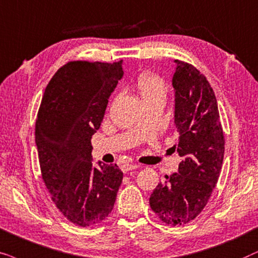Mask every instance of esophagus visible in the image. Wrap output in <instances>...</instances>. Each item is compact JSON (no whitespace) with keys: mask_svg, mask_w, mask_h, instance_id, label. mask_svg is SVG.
<instances>
[{"mask_svg":"<svg viewBox=\"0 0 258 258\" xmlns=\"http://www.w3.org/2000/svg\"><path fill=\"white\" fill-rule=\"evenodd\" d=\"M138 167L139 166L137 164H123V165H121V171H122V172L127 173L128 171L136 170V169H138Z\"/></svg>","mask_w":258,"mask_h":258,"instance_id":"esophagus-1","label":"esophagus"}]
</instances>
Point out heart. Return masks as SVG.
Instances as JSON below:
<instances>
[{
  "mask_svg": "<svg viewBox=\"0 0 258 258\" xmlns=\"http://www.w3.org/2000/svg\"><path fill=\"white\" fill-rule=\"evenodd\" d=\"M137 88L142 95L144 102L152 100H165L167 87L163 78L152 72L140 74L137 80Z\"/></svg>",
  "mask_w": 258,
  "mask_h": 258,
  "instance_id": "heart-1",
  "label": "heart"
}]
</instances>
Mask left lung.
I'll use <instances>...</instances> for the list:
<instances>
[{
  "label": "left lung",
  "instance_id": "left-lung-1",
  "mask_svg": "<svg viewBox=\"0 0 258 258\" xmlns=\"http://www.w3.org/2000/svg\"><path fill=\"white\" fill-rule=\"evenodd\" d=\"M176 63L174 122L177 152L183 160L178 173L165 176L150 197L154 214L173 226L194 221L208 204L221 174L225 145L214 89L191 63Z\"/></svg>",
  "mask_w": 258,
  "mask_h": 258
}]
</instances>
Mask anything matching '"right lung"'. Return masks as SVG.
Instances as JSON below:
<instances>
[{
	"instance_id": "1",
	"label": "right lung",
	"mask_w": 258,
	"mask_h": 258,
	"mask_svg": "<svg viewBox=\"0 0 258 258\" xmlns=\"http://www.w3.org/2000/svg\"><path fill=\"white\" fill-rule=\"evenodd\" d=\"M121 61H70L46 87L35 123L41 176L68 221L92 226L114 207L122 181L118 165L92 164V136L122 78Z\"/></svg>"
}]
</instances>
